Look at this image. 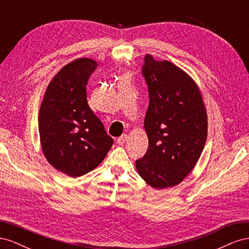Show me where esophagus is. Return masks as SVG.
<instances>
[{"label":"esophagus","mask_w":249,"mask_h":249,"mask_svg":"<svg viewBox=\"0 0 249 249\" xmlns=\"http://www.w3.org/2000/svg\"><path fill=\"white\" fill-rule=\"evenodd\" d=\"M126 140H127V135L124 134V135H122V136L117 138V143L119 145H124Z\"/></svg>","instance_id":"esophagus-1"}]
</instances>
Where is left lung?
I'll use <instances>...</instances> for the list:
<instances>
[{
	"label": "left lung",
	"mask_w": 249,
	"mask_h": 249,
	"mask_svg": "<svg viewBox=\"0 0 249 249\" xmlns=\"http://www.w3.org/2000/svg\"><path fill=\"white\" fill-rule=\"evenodd\" d=\"M142 74L149 94L148 147L136 168L150 187L165 189L183 182L196 165L207 140V111L196 83L167 60L147 54Z\"/></svg>",
	"instance_id": "left-lung-1"
}]
</instances>
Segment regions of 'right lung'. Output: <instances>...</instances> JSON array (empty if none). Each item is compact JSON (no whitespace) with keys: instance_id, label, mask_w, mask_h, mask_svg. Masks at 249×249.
<instances>
[{"instance_id":"right-lung-1","label":"right lung","mask_w":249,"mask_h":249,"mask_svg":"<svg viewBox=\"0 0 249 249\" xmlns=\"http://www.w3.org/2000/svg\"><path fill=\"white\" fill-rule=\"evenodd\" d=\"M96 66L89 58L63 66L50 82L39 110L42 153L53 167L72 178L99 166L113 144L87 103L86 86Z\"/></svg>"}]
</instances>
